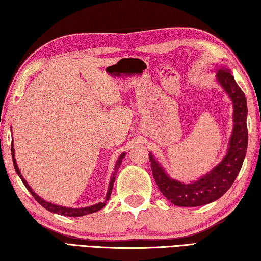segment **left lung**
I'll return each instance as SVG.
<instances>
[{"mask_svg": "<svg viewBox=\"0 0 261 261\" xmlns=\"http://www.w3.org/2000/svg\"><path fill=\"white\" fill-rule=\"evenodd\" d=\"M216 81L229 95L233 107V129L223 160L200 178L184 184L170 178L153 154L149 153L153 177L158 188L163 196L176 206L197 207L218 200L230 189L246 155L247 106L245 94L237 85L235 78L228 68L223 67L218 70Z\"/></svg>", "mask_w": 261, "mask_h": 261, "instance_id": "1", "label": "left lung"}]
</instances>
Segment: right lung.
Here are the masks:
<instances>
[{
  "label": "right lung",
  "instance_id": "right-lung-1",
  "mask_svg": "<svg viewBox=\"0 0 261 261\" xmlns=\"http://www.w3.org/2000/svg\"><path fill=\"white\" fill-rule=\"evenodd\" d=\"M11 155H12V162H14V167H15L16 173L18 174V176L21 179V182L24 183L26 189H28L30 193L34 197V199L37 200L39 204H40L43 207V208H46L47 211L51 212V213H56V214L64 215V216H74V218H76V216H83V215H86V214L95 213V212L100 211L101 208H103V207L106 206V202H107V200H109V198H110V193H112V190H113V187H114L115 177H116V174H117L118 169H120L121 163L123 161V159H124V156H125V153H122L120 158H118V160L116 161V165H115V168H114V173L112 175V177H110L108 191H107V194H106L105 201L99 202V204H95V205H92V206H88V207H82V208H70V207H63V206L55 205V204H53V202H48L46 200H43L41 197H39L38 194L35 193L32 189H31V187L28 184V182H26L25 178L23 177V175H21V173L19 171V168H18V166H17V162H16V159H15L14 144H11Z\"/></svg>",
  "mask_w": 261,
  "mask_h": 261
}]
</instances>
